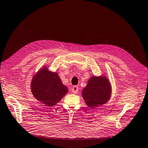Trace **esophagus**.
<instances>
[{"instance_id": "1", "label": "esophagus", "mask_w": 148, "mask_h": 148, "mask_svg": "<svg viewBox=\"0 0 148 148\" xmlns=\"http://www.w3.org/2000/svg\"><path fill=\"white\" fill-rule=\"evenodd\" d=\"M72 92H73L74 94H76L78 92V87L74 86L73 89H72Z\"/></svg>"}]
</instances>
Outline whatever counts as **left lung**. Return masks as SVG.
I'll return each instance as SVG.
<instances>
[{"mask_svg": "<svg viewBox=\"0 0 148 148\" xmlns=\"http://www.w3.org/2000/svg\"><path fill=\"white\" fill-rule=\"evenodd\" d=\"M107 75H92L82 90V96L88 108L94 109L107 103L112 94V87Z\"/></svg>", "mask_w": 148, "mask_h": 148, "instance_id": "obj_1", "label": "left lung"}]
</instances>
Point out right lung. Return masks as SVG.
Masks as SVG:
<instances>
[{
	"label": "right lung",
	"mask_w": 148,
	"mask_h": 148,
	"mask_svg": "<svg viewBox=\"0 0 148 148\" xmlns=\"http://www.w3.org/2000/svg\"><path fill=\"white\" fill-rule=\"evenodd\" d=\"M31 90L33 96L47 107L54 106L68 92V88L56 72L43 66L32 77Z\"/></svg>",
	"instance_id": "add662e5"
}]
</instances>
